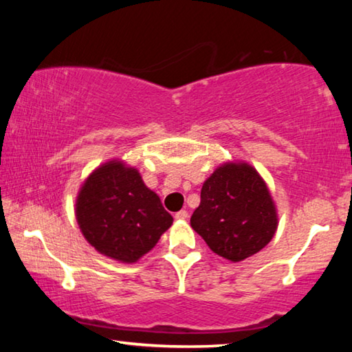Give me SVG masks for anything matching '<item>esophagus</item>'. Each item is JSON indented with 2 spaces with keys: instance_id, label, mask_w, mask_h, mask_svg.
Segmentation results:
<instances>
[{
  "instance_id": "34e87169",
  "label": "esophagus",
  "mask_w": 352,
  "mask_h": 352,
  "mask_svg": "<svg viewBox=\"0 0 352 352\" xmlns=\"http://www.w3.org/2000/svg\"><path fill=\"white\" fill-rule=\"evenodd\" d=\"M175 219H177V220H184V219H188V211H186V210H182V211L175 212Z\"/></svg>"
}]
</instances>
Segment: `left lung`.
Here are the masks:
<instances>
[{
	"instance_id": "obj_1",
	"label": "left lung",
	"mask_w": 352,
	"mask_h": 352,
	"mask_svg": "<svg viewBox=\"0 0 352 352\" xmlns=\"http://www.w3.org/2000/svg\"><path fill=\"white\" fill-rule=\"evenodd\" d=\"M190 226L214 253L239 262L272 241L278 217L258 172L245 163H226L204 183Z\"/></svg>"
}]
</instances>
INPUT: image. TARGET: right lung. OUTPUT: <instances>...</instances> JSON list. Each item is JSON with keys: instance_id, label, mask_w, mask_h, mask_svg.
<instances>
[{"instance_id": "obj_1", "label": "right lung", "mask_w": 352, "mask_h": 352, "mask_svg": "<svg viewBox=\"0 0 352 352\" xmlns=\"http://www.w3.org/2000/svg\"><path fill=\"white\" fill-rule=\"evenodd\" d=\"M76 216L99 253L127 264L151 252L174 220L138 170L119 162L100 166L88 177L77 195Z\"/></svg>"}]
</instances>
